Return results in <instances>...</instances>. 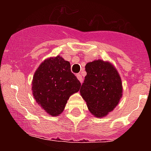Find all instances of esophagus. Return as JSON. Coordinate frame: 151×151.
<instances>
[{
  "label": "esophagus",
  "mask_w": 151,
  "mask_h": 151,
  "mask_svg": "<svg viewBox=\"0 0 151 151\" xmlns=\"http://www.w3.org/2000/svg\"><path fill=\"white\" fill-rule=\"evenodd\" d=\"M76 76H77V78H78V79L79 80V82H82V75H81V74H77V75H76Z\"/></svg>",
  "instance_id": "obj_1"
}]
</instances>
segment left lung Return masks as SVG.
Segmentation results:
<instances>
[{"label":"left lung","instance_id":"left-lung-1","mask_svg":"<svg viewBox=\"0 0 151 151\" xmlns=\"http://www.w3.org/2000/svg\"><path fill=\"white\" fill-rule=\"evenodd\" d=\"M87 73L80 93L88 108L97 117H103L116 107L122 97V82L116 69L98 60L88 63Z\"/></svg>","mask_w":151,"mask_h":151}]
</instances>
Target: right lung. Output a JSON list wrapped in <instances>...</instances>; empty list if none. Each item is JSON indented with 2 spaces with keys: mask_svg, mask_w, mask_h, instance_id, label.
Wrapping results in <instances>:
<instances>
[{
  "mask_svg": "<svg viewBox=\"0 0 151 151\" xmlns=\"http://www.w3.org/2000/svg\"><path fill=\"white\" fill-rule=\"evenodd\" d=\"M70 68L68 61L57 56L44 61L35 73L33 95L50 115L60 114L70 95L81 88V82Z\"/></svg>",
  "mask_w": 151,
  "mask_h": 151,
  "instance_id": "right-lung-1",
  "label": "right lung"
}]
</instances>
